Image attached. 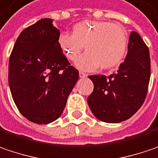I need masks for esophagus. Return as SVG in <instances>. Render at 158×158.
Here are the masks:
<instances>
[{
  "mask_svg": "<svg viewBox=\"0 0 158 158\" xmlns=\"http://www.w3.org/2000/svg\"><path fill=\"white\" fill-rule=\"evenodd\" d=\"M79 76H80V78H85V77H87V74H85V73H83L82 71H80L79 72Z\"/></svg>",
  "mask_w": 158,
  "mask_h": 158,
  "instance_id": "1",
  "label": "esophagus"
}]
</instances>
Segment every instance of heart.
Listing matches in <instances>:
<instances>
[{"instance_id": "obj_1", "label": "heart", "mask_w": 158, "mask_h": 158, "mask_svg": "<svg viewBox=\"0 0 158 158\" xmlns=\"http://www.w3.org/2000/svg\"><path fill=\"white\" fill-rule=\"evenodd\" d=\"M58 43L69 60L77 59L83 47L86 52L76 66L83 70L100 67L114 69L125 56L128 37L124 29L108 21H82L73 27V33H62Z\"/></svg>"}]
</instances>
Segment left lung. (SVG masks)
Listing matches in <instances>:
<instances>
[{"mask_svg":"<svg viewBox=\"0 0 158 158\" xmlns=\"http://www.w3.org/2000/svg\"><path fill=\"white\" fill-rule=\"evenodd\" d=\"M89 78L94 89L87 101L95 117L115 123L135 114L146 99L150 79L149 51L138 33H131L128 53L115 74Z\"/></svg>","mask_w":158,"mask_h":158,"instance_id":"obj_1","label":"left lung"}]
</instances>
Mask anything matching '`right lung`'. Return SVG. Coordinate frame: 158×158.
Masks as SVG:
<instances>
[{
	"label": "right lung",
	"instance_id": "1",
	"mask_svg": "<svg viewBox=\"0 0 158 158\" xmlns=\"http://www.w3.org/2000/svg\"><path fill=\"white\" fill-rule=\"evenodd\" d=\"M52 19H43L24 29L9 62L12 98L27 120L38 124L54 122L79 78L59 47V30Z\"/></svg>",
	"mask_w": 158,
	"mask_h": 158
}]
</instances>
